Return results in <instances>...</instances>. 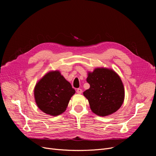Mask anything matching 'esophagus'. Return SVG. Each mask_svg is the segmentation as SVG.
Wrapping results in <instances>:
<instances>
[{
	"label": "esophagus",
	"mask_w": 156,
	"mask_h": 156,
	"mask_svg": "<svg viewBox=\"0 0 156 156\" xmlns=\"http://www.w3.org/2000/svg\"><path fill=\"white\" fill-rule=\"evenodd\" d=\"M76 92H77V94H81V93H82V90H81V88H78V89L76 90Z\"/></svg>",
	"instance_id": "obj_1"
}]
</instances>
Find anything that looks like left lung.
<instances>
[{"label":"left lung","instance_id":"obj_1","mask_svg":"<svg viewBox=\"0 0 156 156\" xmlns=\"http://www.w3.org/2000/svg\"><path fill=\"white\" fill-rule=\"evenodd\" d=\"M87 81L90 87L83 95L94 113L104 117L121 108L125 99V88L121 78L114 70L96 68L92 72H88Z\"/></svg>","mask_w":156,"mask_h":156}]
</instances>
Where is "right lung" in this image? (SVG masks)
I'll return each instance as SVG.
<instances>
[{"label": "right lung", "mask_w": 156, "mask_h": 156, "mask_svg": "<svg viewBox=\"0 0 156 156\" xmlns=\"http://www.w3.org/2000/svg\"><path fill=\"white\" fill-rule=\"evenodd\" d=\"M75 94V89L58 70L46 73L34 88L37 107L52 116H58L66 110L71 97Z\"/></svg>", "instance_id": "obj_1"}]
</instances>
